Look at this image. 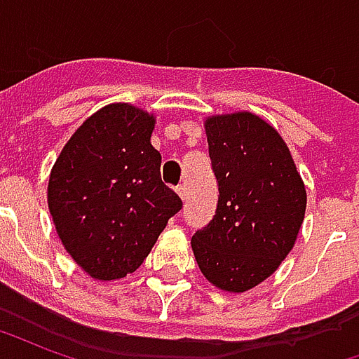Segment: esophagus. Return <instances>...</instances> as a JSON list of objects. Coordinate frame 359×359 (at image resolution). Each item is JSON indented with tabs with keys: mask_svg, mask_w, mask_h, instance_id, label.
<instances>
[{
	"mask_svg": "<svg viewBox=\"0 0 359 359\" xmlns=\"http://www.w3.org/2000/svg\"><path fill=\"white\" fill-rule=\"evenodd\" d=\"M177 194L180 196V200H182V202H187V200H188V190H187V187H184V184L177 187Z\"/></svg>",
	"mask_w": 359,
	"mask_h": 359,
	"instance_id": "1",
	"label": "esophagus"
}]
</instances>
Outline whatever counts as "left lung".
<instances>
[{"label": "left lung", "instance_id": "obj_1", "mask_svg": "<svg viewBox=\"0 0 359 359\" xmlns=\"http://www.w3.org/2000/svg\"><path fill=\"white\" fill-rule=\"evenodd\" d=\"M203 128L219 200L210 225L192 236V252L211 285L242 294L271 277L294 248L306 187L283 136L256 113L210 115Z\"/></svg>", "mask_w": 359, "mask_h": 359}]
</instances>
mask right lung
<instances>
[{"instance_id": "right-lung-1", "label": "right lung", "mask_w": 359, "mask_h": 359, "mask_svg": "<svg viewBox=\"0 0 359 359\" xmlns=\"http://www.w3.org/2000/svg\"><path fill=\"white\" fill-rule=\"evenodd\" d=\"M154 113L109 103L82 123L51 167L48 208L63 248L95 280L138 269L182 208L161 182Z\"/></svg>"}]
</instances>
